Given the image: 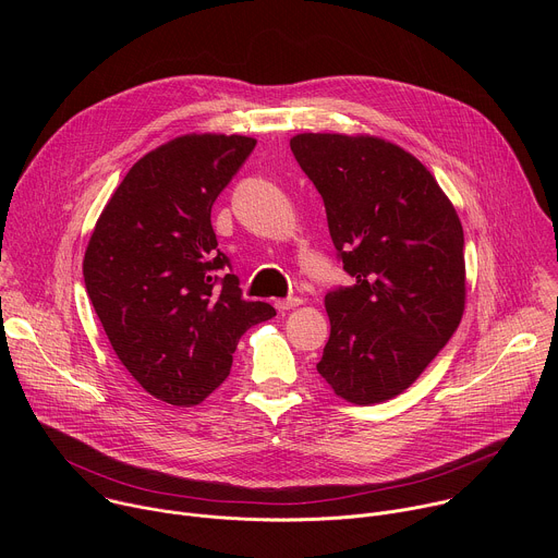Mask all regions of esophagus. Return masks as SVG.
Returning <instances> with one entry per match:
<instances>
[{
    "mask_svg": "<svg viewBox=\"0 0 558 558\" xmlns=\"http://www.w3.org/2000/svg\"><path fill=\"white\" fill-rule=\"evenodd\" d=\"M302 300L300 298H287V300H276V308L278 311H289V308H293V306H298Z\"/></svg>",
    "mask_w": 558,
    "mask_h": 558,
    "instance_id": "obj_1",
    "label": "esophagus"
}]
</instances>
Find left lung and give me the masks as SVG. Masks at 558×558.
Listing matches in <instances>:
<instances>
[{
	"instance_id": "obj_1",
	"label": "left lung",
	"mask_w": 558,
	"mask_h": 558,
	"mask_svg": "<svg viewBox=\"0 0 558 558\" xmlns=\"http://www.w3.org/2000/svg\"><path fill=\"white\" fill-rule=\"evenodd\" d=\"M291 151L320 192L353 287L325 295L320 373L368 407L404 392L457 331L465 306L461 220L413 154L368 134H295Z\"/></svg>"
}]
</instances>
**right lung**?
Listing matches in <instances>:
<instances>
[{"instance_id":"1","label":"right lung","mask_w":558,"mask_h":558,"mask_svg":"<svg viewBox=\"0 0 558 558\" xmlns=\"http://www.w3.org/2000/svg\"><path fill=\"white\" fill-rule=\"evenodd\" d=\"M254 147L252 136L209 132L158 145L90 235L84 280L104 331L130 375L172 407L201 404L229 375L241 336L276 315L243 300L211 227L214 201Z\"/></svg>"}]
</instances>
